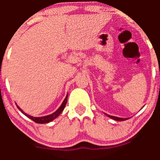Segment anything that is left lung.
<instances>
[{
  "label": "left lung",
  "mask_w": 160,
  "mask_h": 160,
  "mask_svg": "<svg viewBox=\"0 0 160 160\" xmlns=\"http://www.w3.org/2000/svg\"><path fill=\"white\" fill-rule=\"evenodd\" d=\"M105 114L108 116V117L114 119V120H115V121H121V122H122V121H125L128 119V118H118V117H114V116L109 115V114Z\"/></svg>",
  "instance_id": "obj_1"
}]
</instances>
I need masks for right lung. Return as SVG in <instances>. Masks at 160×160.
Here are the masks:
<instances>
[{
  "instance_id": "1",
  "label": "right lung",
  "mask_w": 160,
  "mask_h": 160,
  "mask_svg": "<svg viewBox=\"0 0 160 160\" xmlns=\"http://www.w3.org/2000/svg\"><path fill=\"white\" fill-rule=\"evenodd\" d=\"M67 98H68V94L67 95V97H66V98L64 99L63 102L62 103V104H61L60 107H59L57 110L55 111L54 113H52V114H49V115L43 116V117H32V116L29 115V114H27L26 113L24 112V111H22V109H21L17 105V104H16V105H17L18 108L21 111V112H22V114H24L25 116H27L28 118H29L30 119H32V121H34L35 123L45 124V123H49V122L53 121L55 118H57L58 116H59V114L62 112V111L64 110L66 104H67Z\"/></svg>"
}]
</instances>
